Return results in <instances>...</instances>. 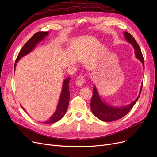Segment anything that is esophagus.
Instances as JSON below:
<instances>
[{"instance_id":"obj_1","label":"esophagus","mask_w":157,"mask_h":157,"mask_svg":"<svg viewBox=\"0 0 157 157\" xmlns=\"http://www.w3.org/2000/svg\"><path fill=\"white\" fill-rule=\"evenodd\" d=\"M85 78L84 76H79L78 78V79L76 80V85L78 86L81 87V86H83V85L85 83Z\"/></svg>"}]
</instances>
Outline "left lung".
Listing matches in <instances>:
<instances>
[{
  "mask_svg": "<svg viewBox=\"0 0 157 157\" xmlns=\"http://www.w3.org/2000/svg\"><path fill=\"white\" fill-rule=\"evenodd\" d=\"M123 35H124L125 39L127 42L133 46L134 49L135 56L139 61L141 62L144 71L143 56L141 49H140L138 44L136 42V40L132 37V36L130 34L127 32H123ZM142 87L143 83L141 86V88H140V92L137 97L132 102L125 106L115 107L110 105L108 103H107L105 101L102 99L99 94H98L97 87L94 85L93 96L92 98L91 103H90V106H91L92 113L97 118L106 122L115 121L123 118L130 111L132 108H133V106L137 101L140 94H141V92Z\"/></svg>",
  "mask_w": 157,
  "mask_h": 157,
  "instance_id": "obj_1",
  "label": "left lung"
}]
</instances>
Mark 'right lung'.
Instances as JSON below:
<instances>
[{"label": "right lung", "instance_id": "add662e5", "mask_svg": "<svg viewBox=\"0 0 157 157\" xmlns=\"http://www.w3.org/2000/svg\"><path fill=\"white\" fill-rule=\"evenodd\" d=\"M49 32H39L36 33V34L33 36L23 46L19 54L16 58L15 64H14V71L16 66L17 62L25 55L30 53L32 50H34L36 48V45H37L41 41L43 40L46 36H48ZM70 77H68L63 82L62 88V92L60 94V98L58 103L56 109L55 113L52 115L51 117L49 118L47 121H43L44 123H55L58 121H59L61 118L66 113V111L67 110L69 102V98H70V92L69 90V83L70 80ZM21 108L24 111L25 109L21 105Z\"/></svg>", "mask_w": 157, "mask_h": 157}]
</instances>
